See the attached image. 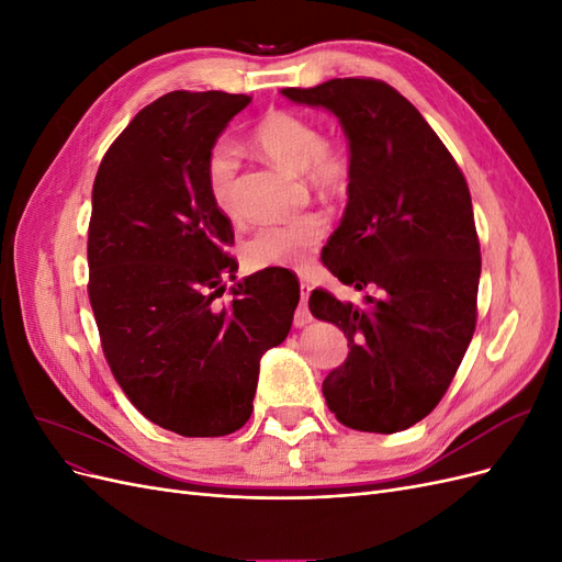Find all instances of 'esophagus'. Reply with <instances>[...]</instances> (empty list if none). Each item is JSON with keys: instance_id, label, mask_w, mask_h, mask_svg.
Masks as SVG:
<instances>
[{"instance_id": "34e87169", "label": "esophagus", "mask_w": 562, "mask_h": 562, "mask_svg": "<svg viewBox=\"0 0 562 562\" xmlns=\"http://www.w3.org/2000/svg\"><path fill=\"white\" fill-rule=\"evenodd\" d=\"M310 293H312V285L302 279V281H300L302 302H300V310H297V314H295V326H297V328H302V326H307V323H312V314H310V310H307Z\"/></svg>"}]
</instances>
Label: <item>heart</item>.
Instances as JSON below:
<instances>
[{"label":"heart","instance_id":"1","mask_svg":"<svg viewBox=\"0 0 562 562\" xmlns=\"http://www.w3.org/2000/svg\"><path fill=\"white\" fill-rule=\"evenodd\" d=\"M252 145L267 159L304 173L321 194L337 196L349 187L351 161L345 147L328 143L310 116L277 110L262 116L252 131ZM206 192L217 211L239 213V161L232 145L217 143L203 166ZM328 223L321 213H302L283 223L265 225L246 244L250 267H304L326 236Z\"/></svg>","mask_w":562,"mask_h":562}]
</instances>
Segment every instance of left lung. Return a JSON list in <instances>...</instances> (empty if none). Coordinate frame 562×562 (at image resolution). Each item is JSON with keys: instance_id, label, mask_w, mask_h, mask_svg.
<instances>
[{"instance_id": "obj_1", "label": "left lung", "mask_w": 562, "mask_h": 562, "mask_svg": "<svg viewBox=\"0 0 562 562\" xmlns=\"http://www.w3.org/2000/svg\"><path fill=\"white\" fill-rule=\"evenodd\" d=\"M328 110L349 143L347 209L321 260L363 307L314 291L310 310L349 339L347 361L323 380L337 422L396 434L443 398L475 328L481 246L471 194L452 155L417 108L378 79L283 89Z\"/></svg>"}]
</instances>
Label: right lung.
<instances>
[{
  "label": "right lung",
  "mask_w": 562,
  "mask_h": 562,
  "mask_svg": "<svg viewBox=\"0 0 562 562\" xmlns=\"http://www.w3.org/2000/svg\"><path fill=\"white\" fill-rule=\"evenodd\" d=\"M250 103L223 91H173L135 114L93 182L89 297L112 375L159 427L211 438L252 413L260 359L291 330L300 283L279 269L236 281L229 217L203 166ZM225 276L233 302L220 308Z\"/></svg>",
  "instance_id": "1"
}]
</instances>
